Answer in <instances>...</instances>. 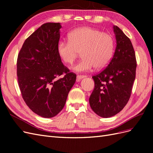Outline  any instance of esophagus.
<instances>
[{
    "instance_id": "34e87169",
    "label": "esophagus",
    "mask_w": 153,
    "mask_h": 153,
    "mask_svg": "<svg viewBox=\"0 0 153 153\" xmlns=\"http://www.w3.org/2000/svg\"><path fill=\"white\" fill-rule=\"evenodd\" d=\"M85 77H86V76L85 75H77V76H76V80L78 82V81H80V79H82V78H85Z\"/></svg>"
}]
</instances>
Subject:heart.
<instances>
[{"label": "heart", "mask_w": 153, "mask_h": 153, "mask_svg": "<svg viewBox=\"0 0 153 153\" xmlns=\"http://www.w3.org/2000/svg\"><path fill=\"white\" fill-rule=\"evenodd\" d=\"M114 39L112 36L89 27L78 28L68 34V41L57 44L59 56L66 64H72L80 54L83 57L73 67L76 71H87L94 67L102 69L112 57Z\"/></svg>", "instance_id": "obj_1"}]
</instances>
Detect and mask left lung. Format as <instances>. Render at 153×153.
<instances>
[{"instance_id": "8db88e82", "label": "left lung", "mask_w": 153, "mask_h": 153, "mask_svg": "<svg viewBox=\"0 0 153 153\" xmlns=\"http://www.w3.org/2000/svg\"><path fill=\"white\" fill-rule=\"evenodd\" d=\"M113 28L116 48L107 66L92 76L94 89L89 98L92 110L104 118L116 115L126 106L136 76L137 61L131 41L117 26Z\"/></svg>"}]
</instances>
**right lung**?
I'll use <instances>...</instances> for the list:
<instances>
[{
    "instance_id": "obj_1",
    "label": "right lung",
    "mask_w": 153,
    "mask_h": 153,
    "mask_svg": "<svg viewBox=\"0 0 153 153\" xmlns=\"http://www.w3.org/2000/svg\"><path fill=\"white\" fill-rule=\"evenodd\" d=\"M61 27L60 23L43 24L25 39L18 55L22 98L32 112L45 118L53 117L62 110L76 81V74L64 65L57 53Z\"/></svg>"
}]
</instances>
